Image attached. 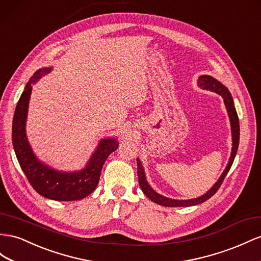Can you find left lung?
I'll list each match as a JSON object with an SVG mask.
<instances>
[{
	"label": "left lung",
	"instance_id": "8db88e82",
	"mask_svg": "<svg viewBox=\"0 0 261 261\" xmlns=\"http://www.w3.org/2000/svg\"><path fill=\"white\" fill-rule=\"evenodd\" d=\"M198 87H200L203 90H210L212 92H215L217 94H220L225 103V108L227 110L228 117H229V122H230V129H231V152H230V157L228 160V164L225 168V170L221 174V177L218 178V180L214 183V186L211 188L206 193H204L203 195L199 196V198H194V199H189V200H175V199H170L167 198V196H164L159 194L158 192L154 191V190L149 186V183L146 180V173L144 170V167L142 165V161L137 158V174H138V182H139V187L142 189V191L144 194L147 196L148 199L151 200L152 202L159 204V205L163 206H168V207H180V206H193V205H198V204H201L203 202H205L208 200L211 196H213L218 189H220L221 185L223 183L224 178L226 177L227 172L229 171V169L234 163L235 156L237 153L238 149V144H239V121H238V116H237V112L234 105V100L231 97V94L228 91V89L222 84L220 81L216 80L215 78L207 74H203L200 75L198 79Z\"/></svg>",
	"mask_w": 261,
	"mask_h": 261
}]
</instances>
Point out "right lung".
<instances>
[{
  "label": "right lung",
  "mask_w": 261,
  "mask_h": 261,
  "mask_svg": "<svg viewBox=\"0 0 261 261\" xmlns=\"http://www.w3.org/2000/svg\"><path fill=\"white\" fill-rule=\"evenodd\" d=\"M51 70V67L38 69L27 82L24 92L19 97L12 126L14 151L20 168L37 193L56 201L82 200L95 190L105 160L117 149L118 142L115 137L101 139L86 167L81 170H57L37 158L26 135L28 104L31 100L33 84Z\"/></svg>",
  "instance_id": "right-lung-1"
}]
</instances>
